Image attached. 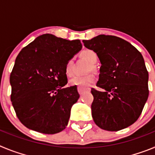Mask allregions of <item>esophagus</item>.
<instances>
[{
	"instance_id": "34e87169",
	"label": "esophagus",
	"mask_w": 155,
	"mask_h": 155,
	"mask_svg": "<svg viewBox=\"0 0 155 155\" xmlns=\"http://www.w3.org/2000/svg\"><path fill=\"white\" fill-rule=\"evenodd\" d=\"M78 91L79 94H82L84 92H85V91H89L90 88H82V87H78Z\"/></svg>"
}]
</instances>
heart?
<instances>
[{"mask_svg": "<svg viewBox=\"0 0 155 155\" xmlns=\"http://www.w3.org/2000/svg\"><path fill=\"white\" fill-rule=\"evenodd\" d=\"M81 56L85 58L90 63L87 71H96V67L94 64L98 61V55L94 51L91 50H85L81 52ZM73 59H69L66 64L65 71L68 75H71L72 73V67H73ZM95 77L93 74H87L82 76H75L70 80V84L72 86H79L81 87H86L91 85L94 81Z\"/></svg>", "mask_w": 155, "mask_h": 155, "instance_id": "b5f03b06", "label": "heart"}]
</instances>
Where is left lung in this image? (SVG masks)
I'll list each match as a JSON object with an SVG mask.
<instances>
[{
	"mask_svg": "<svg viewBox=\"0 0 155 155\" xmlns=\"http://www.w3.org/2000/svg\"><path fill=\"white\" fill-rule=\"evenodd\" d=\"M83 42L102 64L96 86L104 91H91L94 123L108 131L127 128L137 120L148 98V72L141 53L114 35H99Z\"/></svg>",
	"mask_w": 155,
	"mask_h": 155,
	"instance_id": "1",
	"label": "left lung"
}]
</instances>
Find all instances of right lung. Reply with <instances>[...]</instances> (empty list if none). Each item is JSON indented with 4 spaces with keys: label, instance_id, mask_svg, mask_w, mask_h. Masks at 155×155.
Here are the masks:
<instances>
[{
    "label": "right lung",
    "instance_id": "1",
    "mask_svg": "<svg viewBox=\"0 0 155 155\" xmlns=\"http://www.w3.org/2000/svg\"><path fill=\"white\" fill-rule=\"evenodd\" d=\"M81 47L78 39L44 34L18 53L10 75L11 101L25 127L46 134L65 129L80 97L77 86L62 88L68 83L65 66Z\"/></svg>",
    "mask_w": 155,
    "mask_h": 155
}]
</instances>
